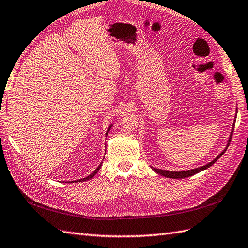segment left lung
I'll return each instance as SVG.
<instances>
[{"instance_id":"8db88e82","label":"left lung","mask_w":248,"mask_h":248,"mask_svg":"<svg viewBox=\"0 0 248 248\" xmlns=\"http://www.w3.org/2000/svg\"><path fill=\"white\" fill-rule=\"evenodd\" d=\"M233 128H234V124H232V132H231V136L230 138H228L227 140V145L226 148L221 152V153L215 158V159L213 161H211L209 163L205 164V166L203 167H200V168H196V169H192V170H178V172H175V170H161V169H156V168H153L152 167V169H153L156 173H158L161 176H164L167 177V178H173V179H182V178H186V177H189V176H193L197 173L201 172V170H204L206 169H208L209 167H212L213 164L217 161L219 158L224 154V152L226 151V149L228 148V144H230L231 142V138H232V132H233Z\"/></svg>"}]
</instances>
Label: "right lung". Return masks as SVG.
I'll use <instances>...</instances> for the list:
<instances>
[{
    "label": "right lung",
    "mask_w": 248,
    "mask_h": 248,
    "mask_svg": "<svg viewBox=\"0 0 248 248\" xmlns=\"http://www.w3.org/2000/svg\"><path fill=\"white\" fill-rule=\"evenodd\" d=\"M112 125H113V124H111V125L109 126V128H108V131L106 132V137H107V135H108V133H109V132H110V130H111V128H112ZM100 167H101V163H100V164H99V166H98V167L96 168V170H95L93 173H91V174H90V175H89V176L85 177V178H81V179H78V180H76L75 182H80V181H87V180H89V179H91V178H93V177H94L95 175H96V174H97V172H98V170H99ZM72 182H74V181H72Z\"/></svg>",
    "instance_id": "add662e5"
}]
</instances>
